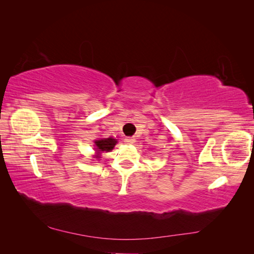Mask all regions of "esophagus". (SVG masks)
<instances>
[{"label": "esophagus", "instance_id": "1", "mask_svg": "<svg viewBox=\"0 0 254 254\" xmlns=\"http://www.w3.org/2000/svg\"><path fill=\"white\" fill-rule=\"evenodd\" d=\"M124 142H126L127 144H133L135 142V139L133 136H127L126 139H124Z\"/></svg>", "mask_w": 254, "mask_h": 254}]
</instances>
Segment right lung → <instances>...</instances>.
Returning a JSON list of instances; mask_svg holds the SVG:
<instances>
[{
  "mask_svg": "<svg viewBox=\"0 0 254 254\" xmlns=\"http://www.w3.org/2000/svg\"><path fill=\"white\" fill-rule=\"evenodd\" d=\"M117 144V140L112 139V137H107V139H102L95 141V145L97 149V152L100 153L102 151H111Z\"/></svg>",
  "mask_w": 254,
  "mask_h": 254,
  "instance_id": "add662e5",
  "label": "right lung"
}]
</instances>
